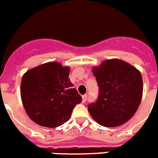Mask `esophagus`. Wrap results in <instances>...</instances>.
Masks as SVG:
<instances>
[{
    "label": "esophagus",
    "mask_w": 158,
    "mask_h": 158,
    "mask_svg": "<svg viewBox=\"0 0 158 158\" xmlns=\"http://www.w3.org/2000/svg\"><path fill=\"white\" fill-rule=\"evenodd\" d=\"M86 100H87V95H86V94H85V95L82 96V102H83V103H85V102H86Z\"/></svg>",
    "instance_id": "obj_1"
}]
</instances>
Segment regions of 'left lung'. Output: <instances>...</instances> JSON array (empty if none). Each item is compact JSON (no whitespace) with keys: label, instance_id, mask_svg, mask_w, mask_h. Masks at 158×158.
I'll use <instances>...</instances> for the list:
<instances>
[{"label":"left lung","instance_id":"8db88e82","mask_svg":"<svg viewBox=\"0 0 158 158\" xmlns=\"http://www.w3.org/2000/svg\"><path fill=\"white\" fill-rule=\"evenodd\" d=\"M99 96L89 105L90 115L99 125L117 127L127 122L140 106L143 94L142 76L137 69L118 58L105 60L93 67Z\"/></svg>","mask_w":158,"mask_h":158}]
</instances>
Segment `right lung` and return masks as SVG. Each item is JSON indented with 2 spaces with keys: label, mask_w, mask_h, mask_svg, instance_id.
Instances as JSON below:
<instances>
[{
  "label": "right lung",
  "mask_w": 158,
  "mask_h": 158,
  "mask_svg": "<svg viewBox=\"0 0 158 158\" xmlns=\"http://www.w3.org/2000/svg\"><path fill=\"white\" fill-rule=\"evenodd\" d=\"M69 66L50 61L28 70L21 83L22 104L30 119L39 125L56 128L71 118L81 97L70 81Z\"/></svg>",
  "instance_id": "1"
}]
</instances>
